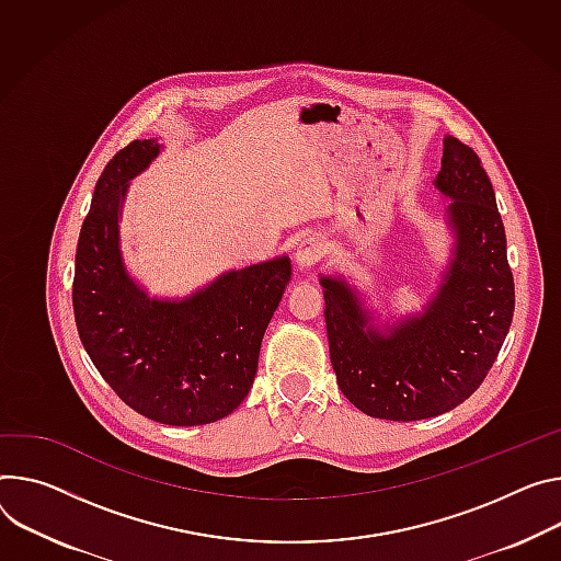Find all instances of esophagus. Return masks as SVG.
Masks as SVG:
<instances>
[{
  "label": "esophagus",
  "mask_w": 561,
  "mask_h": 561,
  "mask_svg": "<svg viewBox=\"0 0 561 561\" xmlns=\"http://www.w3.org/2000/svg\"><path fill=\"white\" fill-rule=\"evenodd\" d=\"M327 252V241L320 234H309L304 237L295 250V262L299 268H311L313 264H318Z\"/></svg>",
  "instance_id": "34e87169"
}]
</instances>
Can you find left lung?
I'll return each instance as SVG.
<instances>
[{"instance_id":"1","label":"left lung","mask_w":561,"mask_h":561,"mask_svg":"<svg viewBox=\"0 0 561 561\" xmlns=\"http://www.w3.org/2000/svg\"><path fill=\"white\" fill-rule=\"evenodd\" d=\"M438 192L451 198L454 257L423 313L369 324L342 277H322L331 365L342 393L385 421H423L468 400L492 369L515 313V279L492 183L477 151L443 138Z\"/></svg>"}]
</instances>
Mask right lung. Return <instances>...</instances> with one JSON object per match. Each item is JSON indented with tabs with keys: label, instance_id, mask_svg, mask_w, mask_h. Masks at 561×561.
Returning <instances> with one entry per match:
<instances>
[{
	"label": "right lung",
	"instance_id": "add662e5",
	"mask_svg": "<svg viewBox=\"0 0 561 561\" xmlns=\"http://www.w3.org/2000/svg\"><path fill=\"white\" fill-rule=\"evenodd\" d=\"M159 151L157 140H134L95 183L76 250V327L100 376L134 412L163 425H206L248 396L290 260L230 271L185 299L147 297L125 271L118 217L127 183Z\"/></svg>",
	"mask_w": 561,
	"mask_h": 561
}]
</instances>
